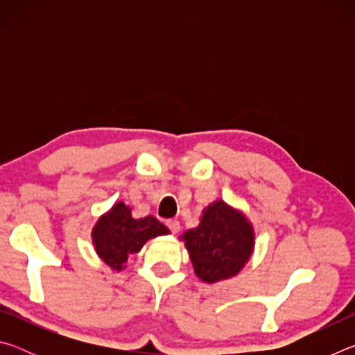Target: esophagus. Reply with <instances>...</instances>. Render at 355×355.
<instances>
[{
    "mask_svg": "<svg viewBox=\"0 0 355 355\" xmlns=\"http://www.w3.org/2000/svg\"><path fill=\"white\" fill-rule=\"evenodd\" d=\"M166 225H167V228H169V230L173 233V235H175V233L180 232V222L175 220V219H169V220L166 222Z\"/></svg>",
    "mask_w": 355,
    "mask_h": 355,
    "instance_id": "esophagus-1",
    "label": "esophagus"
}]
</instances>
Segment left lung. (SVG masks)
I'll list each match as a JSON object with an SVG mask.
<instances>
[{
	"label": "left lung",
	"instance_id": "8db88e82",
	"mask_svg": "<svg viewBox=\"0 0 355 355\" xmlns=\"http://www.w3.org/2000/svg\"><path fill=\"white\" fill-rule=\"evenodd\" d=\"M180 239L188 249L197 277L205 284L232 279L243 271L255 249V230L241 209L214 200L203 209L200 224Z\"/></svg>",
	"mask_w": 355,
	"mask_h": 355
}]
</instances>
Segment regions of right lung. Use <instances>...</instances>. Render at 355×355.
Masks as SVG:
<instances>
[{"label":"right lung","mask_w":355,"mask_h":355,"mask_svg":"<svg viewBox=\"0 0 355 355\" xmlns=\"http://www.w3.org/2000/svg\"><path fill=\"white\" fill-rule=\"evenodd\" d=\"M169 233V228L152 214L135 219L131 208L120 200L95 222L92 244L101 260L120 272L130 255L137 254L150 239Z\"/></svg>","instance_id":"add662e5"}]
</instances>
